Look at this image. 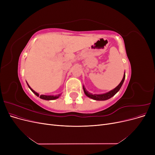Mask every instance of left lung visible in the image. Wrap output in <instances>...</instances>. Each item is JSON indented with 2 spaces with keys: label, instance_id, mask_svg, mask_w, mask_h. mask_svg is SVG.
Instances as JSON below:
<instances>
[{
  "label": "left lung",
  "instance_id": "obj_1",
  "mask_svg": "<svg viewBox=\"0 0 155 155\" xmlns=\"http://www.w3.org/2000/svg\"><path fill=\"white\" fill-rule=\"evenodd\" d=\"M125 73L124 74V78L122 79V80H121V81L120 82V83L119 84V85L117 86L115 88H114L113 90H112L110 91H109V92H107L105 94H92L91 93L88 92L85 88L83 86V91H84V92H85V95L87 96H88V97L90 98H92V99L93 100H99V101H104V100H107L108 99H109V98L112 97L113 96H114L119 91L120 88L121 87V86H122L123 83L124 82V80H125Z\"/></svg>",
  "mask_w": 155,
  "mask_h": 155
}]
</instances>
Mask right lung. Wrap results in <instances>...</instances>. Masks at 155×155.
I'll return each instance as SVG.
<instances>
[{"instance_id":"1","label":"right lung","mask_w":155,"mask_h":155,"mask_svg":"<svg viewBox=\"0 0 155 155\" xmlns=\"http://www.w3.org/2000/svg\"><path fill=\"white\" fill-rule=\"evenodd\" d=\"M27 85H28V87L30 88V90L34 92L35 94L37 96H39V94L37 92H36L35 91H34V90H33V89L29 86V85L28 84V83H27ZM61 96V94H58V95H55V96H46V95H41L40 96H39V97L40 98H41V99H43V100H55V99H57V98H58L59 96Z\"/></svg>"}]
</instances>
